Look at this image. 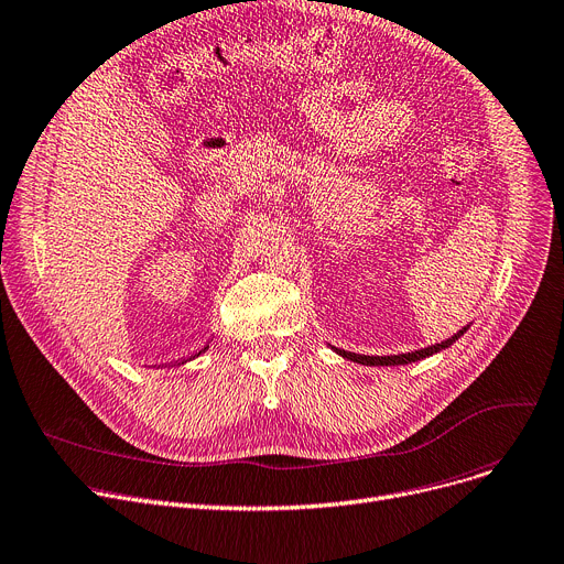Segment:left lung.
<instances>
[{
  "label": "left lung",
  "mask_w": 564,
  "mask_h": 564,
  "mask_svg": "<svg viewBox=\"0 0 564 564\" xmlns=\"http://www.w3.org/2000/svg\"><path fill=\"white\" fill-rule=\"evenodd\" d=\"M465 332H468V327H463L460 332H456L452 338L443 340V343H435V346H429V348H422V350H414V352H405V355H387V357H373V355H355V352H348V350H340V348H334L332 350L336 355H340L343 359H350V361H357V364H364V366H399V364H410V361H417V359H424V357H431L440 350L449 348L452 343H456Z\"/></svg>",
  "instance_id": "left-lung-1"
}]
</instances>
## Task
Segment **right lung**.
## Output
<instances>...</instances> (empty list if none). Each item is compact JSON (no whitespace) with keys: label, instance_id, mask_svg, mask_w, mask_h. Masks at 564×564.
Returning a JSON list of instances; mask_svg holds the SVG:
<instances>
[{"label":"right lung","instance_id":"add662e5","mask_svg":"<svg viewBox=\"0 0 564 564\" xmlns=\"http://www.w3.org/2000/svg\"><path fill=\"white\" fill-rule=\"evenodd\" d=\"M205 350H207V348H205ZM205 350H200V352H205ZM200 352H198V355H200Z\"/></svg>","mask_w":564,"mask_h":564}]
</instances>
